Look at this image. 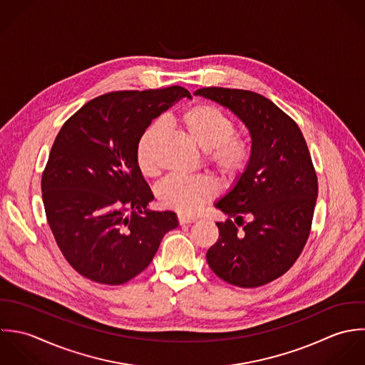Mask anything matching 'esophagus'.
Masks as SVG:
<instances>
[{"mask_svg":"<svg viewBox=\"0 0 365 365\" xmlns=\"http://www.w3.org/2000/svg\"><path fill=\"white\" fill-rule=\"evenodd\" d=\"M178 219H179V222H180V225H183V224H189V222H195L196 221V217H190V216H186V215H179L178 216Z\"/></svg>","mask_w":365,"mask_h":365,"instance_id":"1","label":"esophagus"}]
</instances>
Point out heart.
I'll return each instance as SVG.
<instances>
[{
  "label": "heart",
  "instance_id": "b5f03b06",
  "mask_svg": "<svg viewBox=\"0 0 365 365\" xmlns=\"http://www.w3.org/2000/svg\"><path fill=\"white\" fill-rule=\"evenodd\" d=\"M179 125L196 145L207 152L209 163L225 179H235L247 169L250 145L244 138L234 135L232 118L217 107L195 106L179 117ZM162 133L163 123L158 120L146 127L138 140L137 162L144 175L158 172L156 146ZM156 195L163 207L192 215L217 195V183L209 176L172 175L158 185Z\"/></svg>",
  "mask_w": 365,
  "mask_h": 365
}]
</instances>
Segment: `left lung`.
I'll return each instance as SVG.
<instances>
[{"mask_svg":"<svg viewBox=\"0 0 365 365\" xmlns=\"http://www.w3.org/2000/svg\"><path fill=\"white\" fill-rule=\"evenodd\" d=\"M195 96L228 108L251 135L247 169L215 203L230 219L216 222L220 235L206 254L209 267L240 288L265 285L291 268L310 232L317 176L306 141L291 117L258 93L205 87Z\"/></svg>","mask_w":365,"mask_h":365,"instance_id":"obj_1","label":"left lung"}]
</instances>
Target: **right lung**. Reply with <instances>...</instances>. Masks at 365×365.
I'll use <instances>...</instances> for the list:
<instances>
[{"label":"right lung","instance_id":"1","mask_svg":"<svg viewBox=\"0 0 365 365\" xmlns=\"http://www.w3.org/2000/svg\"><path fill=\"white\" fill-rule=\"evenodd\" d=\"M190 93L114 91L93 98L63 124L42 175L46 219L66 261L84 278L121 285L141 274L173 212H152L153 195L137 162V144L153 118Z\"/></svg>","mask_w":365,"mask_h":365}]
</instances>
